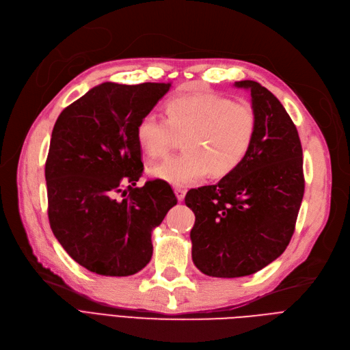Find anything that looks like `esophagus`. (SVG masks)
<instances>
[{"label": "esophagus", "instance_id": "34e87169", "mask_svg": "<svg viewBox=\"0 0 350 350\" xmlns=\"http://www.w3.org/2000/svg\"><path fill=\"white\" fill-rule=\"evenodd\" d=\"M174 194H176L178 201H183V200H185V196H186V190L177 187V189H174Z\"/></svg>", "mask_w": 350, "mask_h": 350}]
</instances>
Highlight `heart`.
Returning <instances> with one entry per match:
<instances>
[{"label":"heart","instance_id":"b5f03b06","mask_svg":"<svg viewBox=\"0 0 350 350\" xmlns=\"http://www.w3.org/2000/svg\"><path fill=\"white\" fill-rule=\"evenodd\" d=\"M167 119L150 112L136 126V140L150 159L167 154L183 139L181 154L165 159L150 169L154 178L186 187L208 172L224 177L240 167L255 133L256 115L248 103L224 96H178L167 103Z\"/></svg>","mask_w":350,"mask_h":350}]
</instances>
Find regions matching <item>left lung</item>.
<instances>
[{"label":"left lung","mask_w":350,"mask_h":350,"mask_svg":"<svg viewBox=\"0 0 350 350\" xmlns=\"http://www.w3.org/2000/svg\"><path fill=\"white\" fill-rule=\"evenodd\" d=\"M235 86L251 92V149L237 170L185 198L196 215L193 262L215 278L245 277L277 260L295 231L305 190L302 146L285 107L258 82Z\"/></svg>","instance_id":"obj_1"}]
</instances>
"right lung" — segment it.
I'll return each instance as SVG.
<instances>
[{
	"mask_svg": "<svg viewBox=\"0 0 350 350\" xmlns=\"http://www.w3.org/2000/svg\"><path fill=\"white\" fill-rule=\"evenodd\" d=\"M172 83L105 82L65 107L45 163L48 218L72 260L90 272L127 277L152 260V231L177 204L169 183L143 173L139 120Z\"/></svg>",
	"mask_w": 350,
	"mask_h": 350,
	"instance_id": "1",
	"label": "right lung"
}]
</instances>
